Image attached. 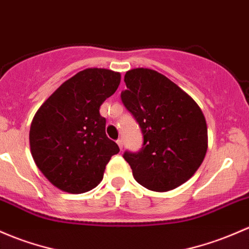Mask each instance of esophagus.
Here are the masks:
<instances>
[{
	"label": "esophagus",
	"instance_id": "34e87169",
	"mask_svg": "<svg viewBox=\"0 0 249 249\" xmlns=\"http://www.w3.org/2000/svg\"><path fill=\"white\" fill-rule=\"evenodd\" d=\"M117 144L119 145L120 150H122V149H123V140H122V138H119V140H117Z\"/></svg>",
	"mask_w": 249,
	"mask_h": 249
}]
</instances>
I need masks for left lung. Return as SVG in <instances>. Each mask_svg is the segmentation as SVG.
Returning a JSON list of instances; mask_svg holds the SVG:
<instances>
[{
  "instance_id": "1",
  "label": "left lung",
  "mask_w": 249,
  "mask_h": 249,
  "mask_svg": "<svg viewBox=\"0 0 249 249\" xmlns=\"http://www.w3.org/2000/svg\"><path fill=\"white\" fill-rule=\"evenodd\" d=\"M126 89L120 94L143 135L142 148L126 150L138 184L166 192L186 182L205 158L208 127L196 101L169 78L137 68L125 74Z\"/></svg>"
}]
</instances>
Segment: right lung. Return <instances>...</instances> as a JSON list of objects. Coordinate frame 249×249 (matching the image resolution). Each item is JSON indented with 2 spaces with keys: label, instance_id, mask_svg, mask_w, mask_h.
I'll use <instances>...</instances> for the list:
<instances>
[{
  "label": "right lung",
  "instance_id": "right-lung-1",
  "mask_svg": "<svg viewBox=\"0 0 249 249\" xmlns=\"http://www.w3.org/2000/svg\"><path fill=\"white\" fill-rule=\"evenodd\" d=\"M120 74L86 69L65 81L33 118L30 144L33 160L52 185L85 193L103 180L119 146L106 136L100 106L114 94Z\"/></svg>",
  "mask_w": 249,
  "mask_h": 249
}]
</instances>
